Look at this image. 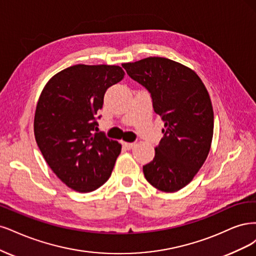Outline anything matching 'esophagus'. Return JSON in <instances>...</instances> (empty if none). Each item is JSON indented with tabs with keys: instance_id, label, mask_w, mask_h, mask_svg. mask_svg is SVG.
Listing matches in <instances>:
<instances>
[{
	"instance_id": "obj_1",
	"label": "esophagus",
	"mask_w": 256,
	"mask_h": 256,
	"mask_svg": "<svg viewBox=\"0 0 256 256\" xmlns=\"http://www.w3.org/2000/svg\"><path fill=\"white\" fill-rule=\"evenodd\" d=\"M134 146H135L134 142H123V146H124V149L126 150H130Z\"/></svg>"
}]
</instances>
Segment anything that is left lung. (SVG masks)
<instances>
[{"label":"left lung","instance_id":"1","mask_svg":"<svg viewBox=\"0 0 256 256\" xmlns=\"http://www.w3.org/2000/svg\"><path fill=\"white\" fill-rule=\"evenodd\" d=\"M122 67L150 92L164 122L154 158L142 168L144 178L158 190L178 192L192 182L210 149L214 112L208 90L194 71L164 57Z\"/></svg>","mask_w":256,"mask_h":256}]
</instances>
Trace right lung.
<instances>
[{
    "instance_id": "1",
    "label": "right lung",
    "mask_w": 256,
    "mask_h": 256,
    "mask_svg": "<svg viewBox=\"0 0 256 256\" xmlns=\"http://www.w3.org/2000/svg\"><path fill=\"white\" fill-rule=\"evenodd\" d=\"M123 76L119 66L76 64L55 74L40 94L36 142L57 178L73 190L94 192L112 174L121 144L96 132V114L106 90Z\"/></svg>"
}]
</instances>
